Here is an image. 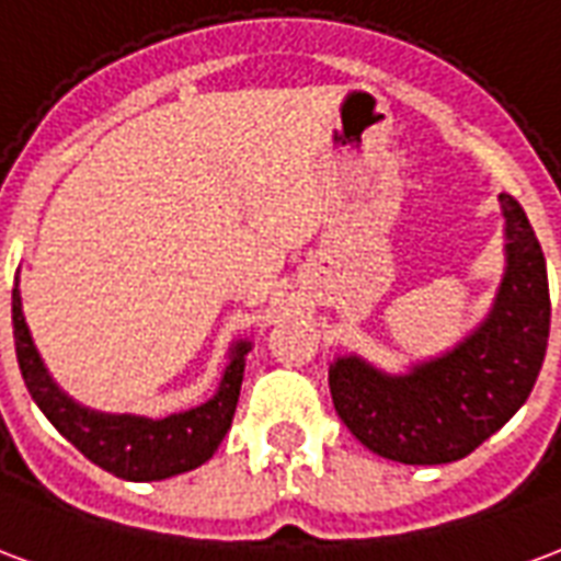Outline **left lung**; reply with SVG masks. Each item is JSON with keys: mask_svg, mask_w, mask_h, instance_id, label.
Returning <instances> with one entry per match:
<instances>
[{"mask_svg": "<svg viewBox=\"0 0 561 561\" xmlns=\"http://www.w3.org/2000/svg\"><path fill=\"white\" fill-rule=\"evenodd\" d=\"M505 273L491 314L463 342L408 375H386L356 354L330 365L335 413L365 449L398 463H451L524 408L550 335L541 243L524 207L500 196Z\"/></svg>", "mask_w": 561, "mask_h": 561, "instance_id": "left-lung-1", "label": "left lung"}]
</instances>
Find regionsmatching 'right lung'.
Segmentation results:
<instances>
[{"mask_svg": "<svg viewBox=\"0 0 561 561\" xmlns=\"http://www.w3.org/2000/svg\"><path fill=\"white\" fill-rule=\"evenodd\" d=\"M11 321H14L16 363L26 380L28 396L35 398L41 413L56 425L61 437L98 463L101 470L127 481H160L178 472L196 470L214 458L219 443L231 428L234 408H238L243 365L249 342L231 344V363L222 371L217 396L184 413L165 419L130 416V413H101L77 404L65 396L56 380L49 377L47 365L37 354L23 318V300L14 288L11 297Z\"/></svg>", "mask_w": 561, "mask_h": 561, "instance_id": "1", "label": "right lung"}]
</instances>
